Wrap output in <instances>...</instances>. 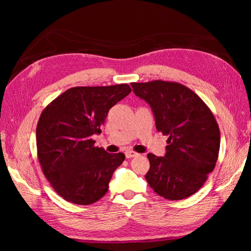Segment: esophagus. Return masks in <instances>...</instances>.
Returning <instances> with one entry per match:
<instances>
[{
  "label": "esophagus",
  "mask_w": 251,
  "mask_h": 251,
  "mask_svg": "<svg viewBox=\"0 0 251 251\" xmlns=\"http://www.w3.org/2000/svg\"><path fill=\"white\" fill-rule=\"evenodd\" d=\"M137 155H138L137 152H135V151H125L126 158H133V157L137 156Z\"/></svg>",
  "instance_id": "1"
}]
</instances>
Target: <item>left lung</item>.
Listing matches in <instances>:
<instances>
[{"label":"left lung","instance_id":"left-lung-1","mask_svg":"<svg viewBox=\"0 0 251 251\" xmlns=\"http://www.w3.org/2000/svg\"><path fill=\"white\" fill-rule=\"evenodd\" d=\"M130 85L151 105L157 130L168 136L166 155H147L148 185L168 201L192 196L205 184L218 159L220 131L214 114L180 83L157 79Z\"/></svg>","mask_w":251,"mask_h":251}]
</instances>
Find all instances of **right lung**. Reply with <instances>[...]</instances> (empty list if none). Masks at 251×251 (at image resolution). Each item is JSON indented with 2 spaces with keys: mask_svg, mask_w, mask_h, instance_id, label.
Segmentation results:
<instances>
[{
  "mask_svg": "<svg viewBox=\"0 0 251 251\" xmlns=\"http://www.w3.org/2000/svg\"><path fill=\"white\" fill-rule=\"evenodd\" d=\"M128 84L76 86L42 112L36 126L37 159L46 179L66 201L91 205L104 196L123 152L108 154L92 139L108 110L129 94Z\"/></svg>",
  "mask_w": 251,
  "mask_h": 251,
  "instance_id": "add662e5",
  "label": "right lung"
}]
</instances>
